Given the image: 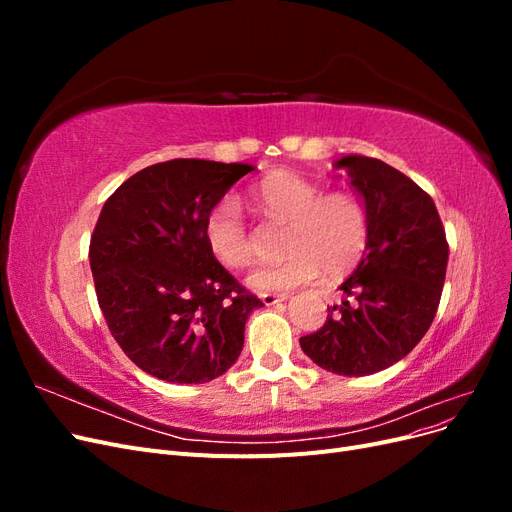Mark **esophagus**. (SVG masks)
Here are the masks:
<instances>
[{
	"mask_svg": "<svg viewBox=\"0 0 512 512\" xmlns=\"http://www.w3.org/2000/svg\"><path fill=\"white\" fill-rule=\"evenodd\" d=\"M288 299V294H271V292H262L260 294V301L265 305H275V303H282Z\"/></svg>",
	"mask_w": 512,
	"mask_h": 512,
	"instance_id": "34e87169",
	"label": "esophagus"
}]
</instances>
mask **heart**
Returning <instances> with one entry per match:
<instances>
[{"instance_id": "heart-1", "label": "heart", "mask_w": 512, "mask_h": 512, "mask_svg": "<svg viewBox=\"0 0 512 512\" xmlns=\"http://www.w3.org/2000/svg\"><path fill=\"white\" fill-rule=\"evenodd\" d=\"M254 209L273 226H286L284 252L275 267L260 269L252 286L284 292L316 280L350 273L365 256L371 239V213L361 194L352 190L324 192L322 185L294 173H273L250 194ZM205 241L211 254L228 269H250L258 252L237 198L226 196L205 218Z\"/></svg>"}]
</instances>
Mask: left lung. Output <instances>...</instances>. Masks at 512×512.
I'll use <instances>...</instances> for the list:
<instances>
[{
	"instance_id": "8db88e82",
	"label": "left lung",
	"mask_w": 512,
	"mask_h": 512,
	"mask_svg": "<svg viewBox=\"0 0 512 512\" xmlns=\"http://www.w3.org/2000/svg\"><path fill=\"white\" fill-rule=\"evenodd\" d=\"M371 213V239L342 284L352 297L329 309L327 322L303 335V352L337 376H369L391 367L423 339L436 318L448 241L433 198L376 158L337 162Z\"/></svg>"
}]
</instances>
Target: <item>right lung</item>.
I'll return each mask as SVG.
<instances>
[{
    "mask_svg": "<svg viewBox=\"0 0 512 512\" xmlns=\"http://www.w3.org/2000/svg\"><path fill=\"white\" fill-rule=\"evenodd\" d=\"M252 164L179 158L147 166L108 196L89 265L108 331L128 359L166 382L203 384L239 359L262 301L205 241L209 209Z\"/></svg>",
    "mask_w": 512,
    "mask_h": 512,
    "instance_id": "right-lung-1",
    "label": "right lung"
}]
</instances>
